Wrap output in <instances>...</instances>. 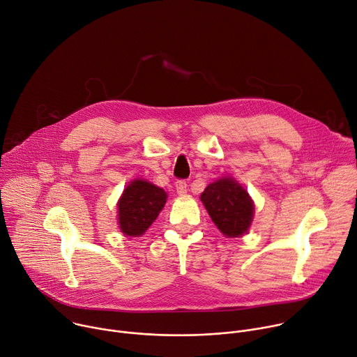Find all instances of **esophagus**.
Returning a JSON list of instances; mask_svg holds the SVG:
<instances>
[{"label":"esophagus","mask_w":357,"mask_h":357,"mask_svg":"<svg viewBox=\"0 0 357 357\" xmlns=\"http://www.w3.org/2000/svg\"><path fill=\"white\" fill-rule=\"evenodd\" d=\"M176 192L179 193V195H185L186 192H188V182L186 181H178L176 182Z\"/></svg>","instance_id":"obj_1"}]
</instances>
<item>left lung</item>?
<instances>
[{
	"instance_id": "obj_1",
	"label": "left lung",
	"mask_w": 357,
	"mask_h": 357,
	"mask_svg": "<svg viewBox=\"0 0 357 357\" xmlns=\"http://www.w3.org/2000/svg\"><path fill=\"white\" fill-rule=\"evenodd\" d=\"M203 205L218 229L227 237L243 236L252 220V202L234 179H219L203 190Z\"/></svg>"
}]
</instances>
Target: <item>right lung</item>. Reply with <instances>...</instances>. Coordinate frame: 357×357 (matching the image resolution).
<instances>
[{"label": "right lung", "instance_id": "1", "mask_svg": "<svg viewBox=\"0 0 357 357\" xmlns=\"http://www.w3.org/2000/svg\"><path fill=\"white\" fill-rule=\"evenodd\" d=\"M164 189L146 181L135 179L119 200V223L126 236H141L165 206Z\"/></svg>", "mask_w": 357, "mask_h": 357}]
</instances>
